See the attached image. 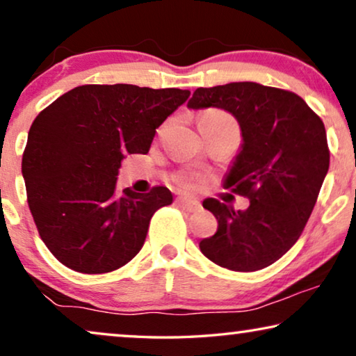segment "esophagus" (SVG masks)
Masks as SVG:
<instances>
[{
  "mask_svg": "<svg viewBox=\"0 0 356 356\" xmlns=\"http://www.w3.org/2000/svg\"><path fill=\"white\" fill-rule=\"evenodd\" d=\"M177 206L179 209H183V211L186 212H196L199 207V202L194 201V199H186V197H178L177 199Z\"/></svg>",
  "mask_w": 356,
  "mask_h": 356,
  "instance_id": "1",
  "label": "esophagus"
}]
</instances>
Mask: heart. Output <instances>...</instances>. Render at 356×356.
I'll return each instance as SVG.
<instances>
[{"label":"heart","mask_w":356,"mask_h":356,"mask_svg":"<svg viewBox=\"0 0 356 356\" xmlns=\"http://www.w3.org/2000/svg\"><path fill=\"white\" fill-rule=\"evenodd\" d=\"M202 116H209V118H218V120L230 121V123H233V120L230 118V116L225 115V113H222V111H218V110H209V111H206V113H204ZM181 184H183V186L186 188V189H193V188H194V183L189 181V179H183Z\"/></svg>","instance_id":"b5f03b06"}]
</instances>
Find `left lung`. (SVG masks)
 Here are the masks:
<instances>
[{
	"instance_id": "8db88e82",
	"label": "left lung",
	"mask_w": 356,
	"mask_h": 356,
	"mask_svg": "<svg viewBox=\"0 0 356 356\" xmlns=\"http://www.w3.org/2000/svg\"><path fill=\"white\" fill-rule=\"evenodd\" d=\"M188 106L235 116L243 144L225 186L250 199L246 211L212 197L202 202L218 222L216 235L199 243L202 254L238 272L274 264L303 233L327 175L323 120L300 95L256 82L199 87Z\"/></svg>"
}]
</instances>
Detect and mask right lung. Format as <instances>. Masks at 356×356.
<instances>
[{
  "label": "right lung",
  "instance_id": "obj_1",
  "mask_svg": "<svg viewBox=\"0 0 356 356\" xmlns=\"http://www.w3.org/2000/svg\"><path fill=\"white\" fill-rule=\"evenodd\" d=\"M189 94L79 86L33 120L22 155L27 202L38 235L61 264L105 274L140 251L150 218L173 196L165 186L118 193V168L128 154L149 152L155 129Z\"/></svg>",
  "mask_w": 356,
  "mask_h": 356
}]
</instances>
